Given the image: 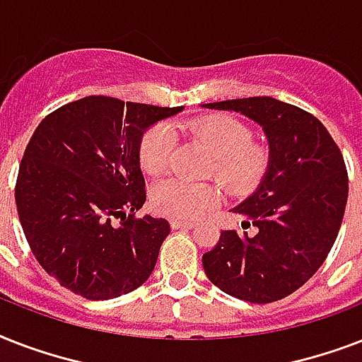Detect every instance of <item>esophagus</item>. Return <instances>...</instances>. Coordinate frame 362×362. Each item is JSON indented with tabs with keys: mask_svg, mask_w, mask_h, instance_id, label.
Returning <instances> with one entry per match:
<instances>
[{
	"mask_svg": "<svg viewBox=\"0 0 362 362\" xmlns=\"http://www.w3.org/2000/svg\"><path fill=\"white\" fill-rule=\"evenodd\" d=\"M170 227H173V229H192L193 221H189V220H178V218H173V220H170Z\"/></svg>",
	"mask_w": 362,
	"mask_h": 362,
	"instance_id": "obj_1",
	"label": "esophagus"
}]
</instances>
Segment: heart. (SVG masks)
I'll list each match as a JSON object with an SVG mask.
<instances>
[{
	"label": "heart",
	"instance_id": "obj_1",
	"mask_svg": "<svg viewBox=\"0 0 362 362\" xmlns=\"http://www.w3.org/2000/svg\"><path fill=\"white\" fill-rule=\"evenodd\" d=\"M203 141L216 158V175L229 189L242 193L255 187L269 163V150L252 141V129L235 116L210 115L180 125ZM175 135L169 125H153L144 133L139 148L141 167L146 175H159L167 169ZM221 201L220 187L195 184L184 178H167L152 192V206L158 212L178 220H195Z\"/></svg>",
	"mask_w": 362,
	"mask_h": 362
}]
</instances>
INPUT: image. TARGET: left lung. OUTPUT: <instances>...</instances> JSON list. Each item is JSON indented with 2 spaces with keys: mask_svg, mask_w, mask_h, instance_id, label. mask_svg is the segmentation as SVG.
Listing matches in <instances>:
<instances>
[{
  "mask_svg": "<svg viewBox=\"0 0 362 362\" xmlns=\"http://www.w3.org/2000/svg\"><path fill=\"white\" fill-rule=\"evenodd\" d=\"M204 109L240 112L263 127L269 163L255 192L233 212L255 233L221 231L203 255L204 272L221 291L267 304L291 295L331 252L348 203V170L325 125L274 98L229 99Z\"/></svg>",
  "mask_w": 362,
  "mask_h": 362,
  "instance_id": "1",
  "label": "left lung"
}]
</instances>
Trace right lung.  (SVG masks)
I'll return each instance as SVG.
<instances>
[{
    "instance_id": "1",
    "label": "right lung",
    "mask_w": 362,
    "mask_h": 362,
    "mask_svg": "<svg viewBox=\"0 0 362 362\" xmlns=\"http://www.w3.org/2000/svg\"><path fill=\"white\" fill-rule=\"evenodd\" d=\"M182 109L88 95L37 125L14 199L31 252L59 286L109 300L150 278L170 226L135 218L146 201L139 148L153 124Z\"/></svg>"
}]
</instances>
